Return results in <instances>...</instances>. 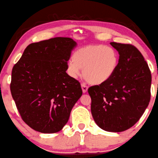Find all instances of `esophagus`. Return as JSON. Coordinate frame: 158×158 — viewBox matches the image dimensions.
Returning <instances> with one entry per match:
<instances>
[{
	"mask_svg": "<svg viewBox=\"0 0 158 158\" xmlns=\"http://www.w3.org/2000/svg\"><path fill=\"white\" fill-rule=\"evenodd\" d=\"M81 88H82V91L84 93H85L88 91V86L85 85V84H81Z\"/></svg>",
	"mask_w": 158,
	"mask_h": 158,
	"instance_id": "1",
	"label": "esophagus"
}]
</instances>
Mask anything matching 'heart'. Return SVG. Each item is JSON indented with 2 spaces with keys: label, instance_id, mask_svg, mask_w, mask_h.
I'll list each match as a JSON object with an SVG mask.
<instances>
[{
  "label": "heart",
  "instance_id": "b5f03b06",
  "mask_svg": "<svg viewBox=\"0 0 158 158\" xmlns=\"http://www.w3.org/2000/svg\"><path fill=\"white\" fill-rule=\"evenodd\" d=\"M118 65V54L108 45H88L74 52L67 64V73L77 78L81 73L93 85H101L110 79Z\"/></svg>",
  "mask_w": 158,
  "mask_h": 158
}]
</instances>
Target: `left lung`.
<instances>
[{"mask_svg":"<svg viewBox=\"0 0 158 158\" xmlns=\"http://www.w3.org/2000/svg\"><path fill=\"white\" fill-rule=\"evenodd\" d=\"M119 54L113 77L88 88L91 113L99 128L124 131L140 119L151 99V74L142 54L132 45L110 44Z\"/></svg>","mask_w":158,"mask_h":158,"instance_id":"left-lung-1","label":"left lung"}]
</instances>
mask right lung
Returning <instances> with one entry per match:
<instances>
[{"label": "right lung", "mask_w": 158, "mask_h": 158, "mask_svg": "<svg viewBox=\"0 0 158 158\" xmlns=\"http://www.w3.org/2000/svg\"><path fill=\"white\" fill-rule=\"evenodd\" d=\"M67 37L33 43L11 72V93L23 121L42 133H57L82 95L80 83L66 73L72 50Z\"/></svg>", "instance_id": "right-lung-1"}]
</instances>
